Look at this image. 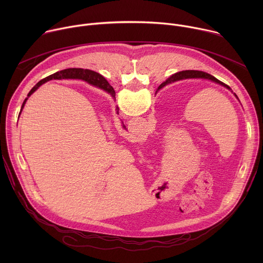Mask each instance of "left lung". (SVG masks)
I'll list each match as a JSON object with an SVG mask.
<instances>
[{
    "mask_svg": "<svg viewBox=\"0 0 263 263\" xmlns=\"http://www.w3.org/2000/svg\"><path fill=\"white\" fill-rule=\"evenodd\" d=\"M98 74H99V76H98V82H97V83H98V86H99L100 88L105 89V90L108 91L112 97L116 98V91H115L114 87H112V86L108 83V81L102 76V74H100L99 72H98ZM191 78L208 79V80H211V81H213V82H216V83H218V84H220V85H222V86H224L226 88H228V89L231 90V88H230L228 85H226L224 83L220 82V81L217 80L215 77L211 76L210 73L205 72V71H201V70H182V71L176 72L175 74H173L172 77H170L165 82H163V83L159 86V88H161V87H163V86H165V85H167V84H170V83H172V82H175V81H179V80H182V79H191ZM235 96H236V95H235Z\"/></svg>",
    "mask_w": 263,
    "mask_h": 263,
    "instance_id": "8db88e82",
    "label": "left lung"
}]
</instances>
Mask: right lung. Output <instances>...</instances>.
Returning a JSON list of instances; mask_svg holds the SVG:
<instances>
[{
  "label": "right lung",
  "instance_id": "right-lung-1",
  "mask_svg": "<svg viewBox=\"0 0 263 263\" xmlns=\"http://www.w3.org/2000/svg\"><path fill=\"white\" fill-rule=\"evenodd\" d=\"M98 72L93 71V70H90V69H83V68H66V69H63V70H60V71H57L53 74H51V76L43 79L42 81H40L39 83H37L31 90L30 92L28 93V98L37 89L39 88L42 84H44L45 82L49 81V80H52V79H82L86 82H88L89 84H92V85H96L98 86ZM27 98V99H28ZM27 99H25L24 103H23V106L22 108L25 106V103L27 101Z\"/></svg>",
  "mask_w": 263,
  "mask_h": 263
}]
</instances>
